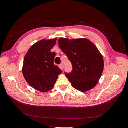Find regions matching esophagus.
<instances>
[{
  "label": "esophagus",
  "mask_w": 128,
  "mask_h": 128,
  "mask_svg": "<svg viewBox=\"0 0 128 128\" xmlns=\"http://www.w3.org/2000/svg\"><path fill=\"white\" fill-rule=\"evenodd\" d=\"M59 68H60V69H61V70H62V69H63V66H62V64H59Z\"/></svg>",
  "instance_id": "34e87169"
}]
</instances>
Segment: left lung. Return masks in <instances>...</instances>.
I'll list each match as a JSON object with an SVG mask.
<instances>
[{
    "mask_svg": "<svg viewBox=\"0 0 128 128\" xmlns=\"http://www.w3.org/2000/svg\"><path fill=\"white\" fill-rule=\"evenodd\" d=\"M58 43L72 66L70 72H64L72 86L81 92L94 88L104 69L103 57L96 45L86 38H61Z\"/></svg>",
    "mask_w": 128,
    "mask_h": 128,
    "instance_id": "obj_1",
    "label": "left lung"
}]
</instances>
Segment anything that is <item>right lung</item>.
Returning a JSON list of instances; mask_svg holds the SVG:
<instances>
[{
	"instance_id": "add662e5",
	"label": "right lung",
	"mask_w": 128,
	"mask_h": 128,
	"mask_svg": "<svg viewBox=\"0 0 128 128\" xmlns=\"http://www.w3.org/2000/svg\"><path fill=\"white\" fill-rule=\"evenodd\" d=\"M56 39L37 42L31 46L24 57L23 75L31 86L42 92L52 90L62 72L54 64L55 52H51Z\"/></svg>"
}]
</instances>
